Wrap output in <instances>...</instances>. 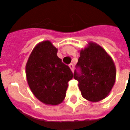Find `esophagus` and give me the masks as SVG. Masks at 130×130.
Instances as JSON below:
<instances>
[{"mask_svg": "<svg viewBox=\"0 0 130 130\" xmlns=\"http://www.w3.org/2000/svg\"><path fill=\"white\" fill-rule=\"evenodd\" d=\"M69 67H70V68L71 69V70L72 71V72H74V65L73 64H72V63L70 64V65H69Z\"/></svg>", "mask_w": 130, "mask_h": 130, "instance_id": "34e87169", "label": "esophagus"}]
</instances>
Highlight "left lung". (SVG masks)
Wrapping results in <instances>:
<instances>
[{
	"label": "left lung",
	"mask_w": 130,
	"mask_h": 130,
	"mask_svg": "<svg viewBox=\"0 0 130 130\" xmlns=\"http://www.w3.org/2000/svg\"><path fill=\"white\" fill-rule=\"evenodd\" d=\"M74 78L79 82L83 98L99 102L108 95L116 81L114 62L102 46L90 42L80 51Z\"/></svg>",
	"instance_id": "left-lung-1"
}]
</instances>
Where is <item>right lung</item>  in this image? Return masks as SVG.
Returning <instances> with one entry per match:
<instances>
[{"label": "right lung", "mask_w": 130, "mask_h": 130, "mask_svg": "<svg viewBox=\"0 0 130 130\" xmlns=\"http://www.w3.org/2000/svg\"><path fill=\"white\" fill-rule=\"evenodd\" d=\"M50 41L35 46L26 66L27 82L34 95L43 103L57 105L65 98L68 82L73 77L69 68L57 56Z\"/></svg>", "instance_id": "right-lung-1"}]
</instances>
